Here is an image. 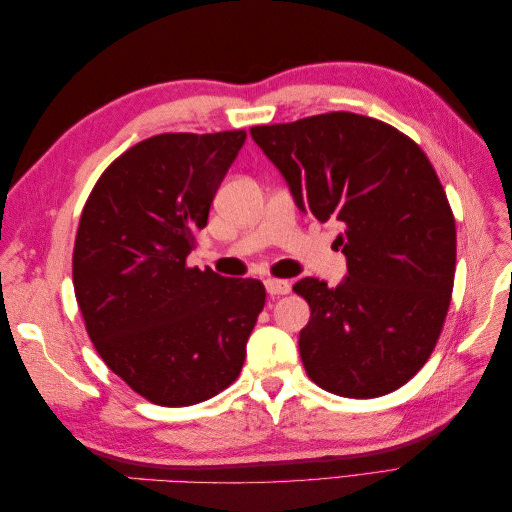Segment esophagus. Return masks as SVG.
Instances as JSON below:
<instances>
[{
    "label": "esophagus",
    "instance_id": "34e87169",
    "mask_svg": "<svg viewBox=\"0 0 512 512\" xmlns=\"http://www.w3.org/2000/svg\"><path fill=\"white\" fill-rule=\"evenodd\" d=\"M265 286H267V292L271 294V297H282V294L290 292V282H286V280H273V277H269Z\"/></svg>",
    "mask_w": 512,
    "mask_h": 512
}]
</instances>
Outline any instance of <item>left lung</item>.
Instances as JSON below:
<instances>
[{"mask_svg": "<svg viewBox=\"0 0 512 512\" xmlns=\"http://www.w3.org/2000/svg\"><path fill=\"white\" fill-rule=\"evenodd\" d=\"M250 134L303 213L344 226L346 280L292 286L312 309L299 335L307 376L352 399L399 389L436 348L455 280V218L429 158L389 123L346 111Z\"/></svg>", "mask_w": 512, "mask_h": 512, "instance_id": "8db88e82", "label": "left lung"}]
</instances>
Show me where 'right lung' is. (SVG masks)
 Returning a JSON list of instances; mask_svg holds the SVG:
<instances>
[{"instance_id": "right-lung-1", "label": "right lung", "mask_w": 512, "mask_h": 512, "mask_svg": "<svg viewBox=\"0 0 512 512\" xmlns=\"http://www.w3.org/2000/svg\"><path fill=\"white\" fill-rule=\"evenodd\" d=\"M243 143L245 130L151 136L104 170L83 207L72 282L87 335L151 404L194 406L235 382L265 307L262 282L185 265Z\"/></svg>"}]
</instances>
